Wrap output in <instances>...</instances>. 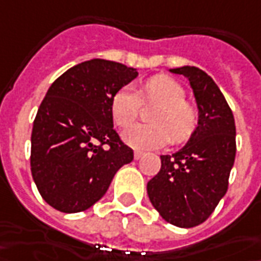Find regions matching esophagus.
Returning a JSON list of instances; mask_svg holds the SVG:
<instances>
[{"label": "esophagus", "instance_id": "esophagus-1", "mask_svg": "<svg viewBox=\"0 0 261 261\" xmlns=\"http://www.w3.org/2000/svg\"><path fill=\"white\" fill-rule=\"evenodd\" d=\"M141 158H143V153L141 151H134V159L136 160H140Z\"/></svg>", "mask_w": 261, "mask_h": 261}]
</instances>
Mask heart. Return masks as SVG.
<instances>
[{
  "label": "heart",
  "mask_w": 261,
  "mask_h": 261,
  "mask_svg": "<svg viewBox=\"0 0 261 261\" xmlns=\"http://www.w3.org/2000/svg\"><path fill=\"white\" fill-rule=\"evenodd\" d=\"M186 94L179 82L165 75L148 79L143 96L133 85L122 86L113 96L111 113L120 127H127L136 120L143 99L159 103L151 121L154 124H134L124 131V141L137 150H154L170 141H184L195 130L198 113L185 101Z\"/></svg>",
  "instance_id": "1"
}]
</instances>
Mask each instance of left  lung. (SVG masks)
Segmentation results:
<instances>
[{"label":"left lung","instance_id":"8db88e82","mask_svg":"<svg viewBox=\"0 0 261 261\" xmlns=\"http://www.w3.org/2000/svg\"><path fill=\"white\" fill-rule=\"evenodd\" d=\"M188 77L198 105V125L147 184L151 205L162 218L180 228L208 220L228 189L236 159V122L224 95L210 75L195 66L170 69Z\"/></svg>","mask_w":261,"mask_h":261}]
</instances>
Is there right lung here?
Masks as SVG:
<instances>
[{"label":"right lung","mask_w":261,"mask_h":261,"mask_svg":"<svg viewBox=\"0 0 261 261\" xmlns=\"http://www.w3.org/2000/svg\"><path fill=\"white\" fill-rule=\"evenodd\" d=\"M139 75L122 63L92 59L51 84L33 122L30 166L41 198L66 214L85 211L108 191L134 153L114 130L111 102Z\"/></svg>","instance_id":"right-lung-1"}]
</instances>
